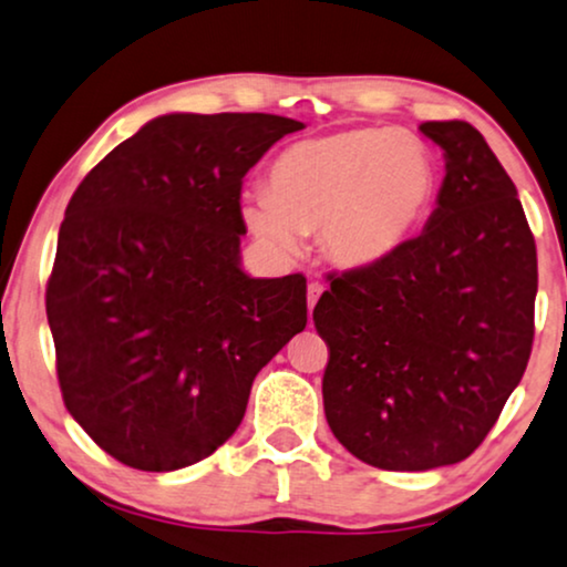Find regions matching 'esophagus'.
<instances>
[{"instance_id":"34e87169","label":"esophagus","mask_w":567,"mask_h":567,"mask_svg":"<svg viewBox=\"0 0 567 567\" xmlns=\"http://www.w3.org/2000/svg\"><path fill=\"white\" fill-rule=\"evenodd\" d=\"M323 296V285L321 282H308V311H313L316 300Z\"/></svg>"}]
</instances>
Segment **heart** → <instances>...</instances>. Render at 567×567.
<instances>
[{"instance_id":"obj_1","label":"heart","mask_w":567,"mask_h":567,"mask_svg":"<svg viewBox=\"0 0 567 567\" xmlns=\"http://www.w3.org/2000/svg\"><path fill=\"white\" fill-rule=\"evenodd\" d=\"M435 184L433 150L414 132L342 130L282 150L269 186L244 194L240 217L277 254H298L300 233L319 230L331 261L365 267L417 228Z\"/></svg>"}]
</instances>
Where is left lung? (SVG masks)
Here are the masks:
<instances>
[{
	"label": "left lung",
	"mask_w": 567,
	"mask_h": 567,
	"mask_svg": "<svg viewBox=\"0 0 567 567\" xmlns=\"http://www.w3.org/2000/svg\"><path fill=\"white\" fill-rule=\"evenodd\" d=\"M446 153L417 238L331 271L313 323L329 347L323 412L360 462L425 472L464 462L532 354L537 246L518 192L466 121H425Z\"/></svg>",
	"instance_id": "left-lung-1"
}]
</instances>
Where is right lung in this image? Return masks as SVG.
<instances>
[{"label": "right lung", "mask_w": 567, "mask_h": 567, "mask_svg": "<svg viewBox=\"0 0 567 567\" xmlns=\"http://www.w3.org/2000/svg\"><path fill=\"white\" fill-rule=\"evenodd\" d=\"M271 113H168L82 178L47 288L64 406L105 454L173 472L215 454L256 373L306 329V277L240 269L244 176Z\"/></svg>", "instance_id": "right-lung-1"}]
</instances>
